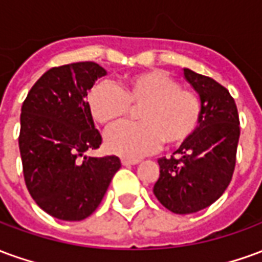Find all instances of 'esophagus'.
Returning <instances> with one entry per match:
<instances>
[{"instance_id": "34e87169", "label": "esophagus", "mask_w": 262, "mask_h": 262, "mask_svg": "<svg viewBox=\"0 0 262 262\" xmlns=\"http://www.w3.org/2000/svg\"><path fill=\"white\" fill-rule=\"evenodd\" d=\"M139 163V160L136 159H122V164L123 165H133L137 164Z\"/></svg>"}]
</instances>
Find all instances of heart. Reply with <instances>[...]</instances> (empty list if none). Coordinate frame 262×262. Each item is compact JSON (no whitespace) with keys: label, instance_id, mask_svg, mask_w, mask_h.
<instances>
[{"label":"heart","instance_id":"1","mask_svg":"<svg viewBox=\"0 0 262 262\" xmlns=\"http://www.w3.org/2000/svg\"><path fill=\"white\" fill-rule=\"evenodd\" d=\"M86 103L94 120L114 126L139 109L140 123H122L106 133V147L125 157H142L160 147L187 143L202 118V99L161 69L127 75L116 86L106 81L92 86Z\"/></svg>","mask_w":262,"mask_h":262}]
</instances>
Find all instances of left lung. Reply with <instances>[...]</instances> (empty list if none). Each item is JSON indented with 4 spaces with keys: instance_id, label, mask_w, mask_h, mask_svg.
<instances>
[{
    "instance_id": "left-lung-1",
    "label": "left lung",
    "mask_w": 262,
    "mask_h": 262,
    "mask_svg": "<svg viewBox=\"0 0 262 262\" xmlns=\"http://www.w3.org/2000/svg\"><path fill=\"white\" fill-rule=\"evenodd\" d=\"M202 99V118L193 136L171 156L159 160L153 192L163 206L187 214L208 208L229 187L236 167L240 120L227 88L210 77L184 70Z\"/></svg>"
}]
</instances>
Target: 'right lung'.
I'll list each match as a JSON object with an SVG mask.
<instances>
[{
  "mask_svg": "<svg viewBox=\"0 0 262 262\" xmlns=\"http://www.w3.org/2000/svg\"><path fill=\"white\" fill-rule=\"evenodd\" d=\"M105 74L94 61L53 67L22 103L18 140L26 188L46 213L60 220L88 217L120 168L116 156L80 159L102 143L86 95Z\"/></svg>",
  "mask_w": 262,
  "mask_h": 262,
  "instance_id": "1",
  "label": "right lung"
}]
</instances>
